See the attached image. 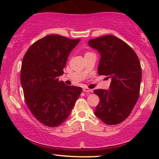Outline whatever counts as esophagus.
I'll list each match as a JSON object with an SVG mask.
<instances>
[{
	"mask_svg": "<svg viewBox=\"0 0 159 159\" xmlns=\"http://www.w3.org/2000/svg\"><path fill=\"white\" fill-rule=\"evenodd\" d=\"M83 90L84 92H86V93H89V92H92V90H90V89H89L88 88H83Z\"/></svg>",
	"mask_w": 159,
	"mask_h": 159,
	"instance_id": "1",
	"label": "esophagus"
}]
</instances>
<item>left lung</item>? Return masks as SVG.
Listing matches in <instances>:
<instances>
[{
	"instance_id": "left-lung-1",
	"label": "left lung",
	"mask_w": 159,
	"mask_h": 159,
	"mask_svg": "<svg viewBox=\"0 0 159 159\" xmlns=\"http://www.w3.org/2000/svg\"><path fill=\"white\" fill-rule=\"evenodd\" d=\"M88 45L101 56L98 74L111 79L109 89L94 90L100 98L95 114L106 125H118L129 116L138 100L140 61L131 47L110 34L89 40Z\"/></svg>"
}]
</instances>
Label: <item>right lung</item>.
Segmentation results:
<instances>
[{
    "label": "right lung",
    "mask_w": 159,
    "mask_h": 159,
    "mask_svg": "<svg viewBox=\"0 0 159 159\" xmlns=\"http://www.w3.org/2000/svg\"><path fill=\"white\" fill-rule=\"evenodd\" d=\"M80 39L50 34L33 43L21 68V84L27 105L37 120L56 127L68 118L82 89L58 81L67 58Z\"/></svg>",
    "instance_id": "1"
}]
</instances>
